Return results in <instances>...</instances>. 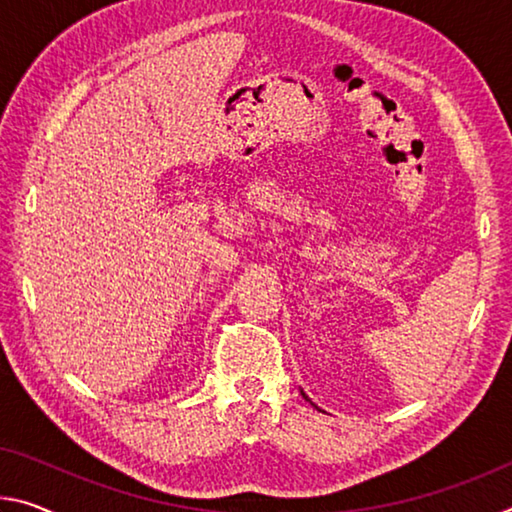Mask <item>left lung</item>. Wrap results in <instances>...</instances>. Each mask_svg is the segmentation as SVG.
Returning a JSON list of instances; mask_svg holds the SVG:
<instances>
[{"label": "left lung", "mask_w": 512, "mask_h": 512, "mask_svg": "<svg viewBox=\"0 0 512 512\" xmlns=\"http://www.w3.org/2000/svg\"><path fill=\"white\" fill-rule=\"evenodd\" d=\"M303 396H305V394H303ZM305 399H307V396H305Z\"/></svg>", "instance_id": "left-lung-1"}]
</instances>
